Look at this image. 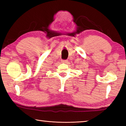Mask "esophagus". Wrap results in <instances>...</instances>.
<instances>
[{"instance_id": "34e87169", "label": "esophagus", "mask_w": 126, "mask_h": 126, "mask_svg": "<svg viewBox=\"0 0 126 126\" xmlns=\"http://www.w3.org/2000/svg\"><path fill=\"white\" fill-rule=\"evenodd\" d=\"M62 63H67L68 61H67V60H62Z\"/></svg>"}]
</instances>
